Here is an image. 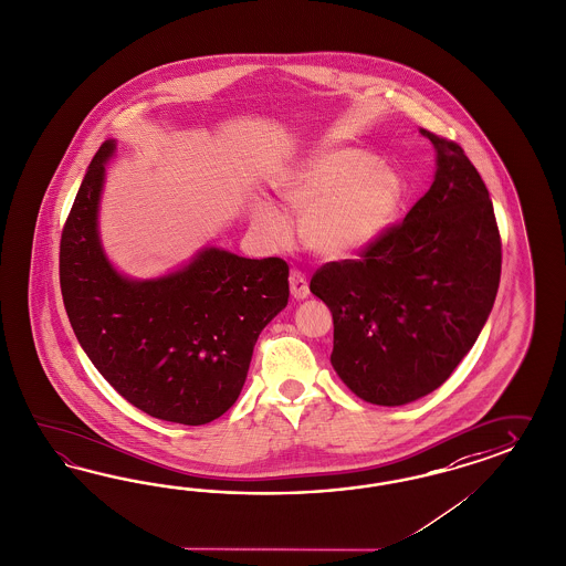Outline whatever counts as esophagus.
Segmentation results:
<instances>
[{
	"label": "esophagus",
	"mask_w": 566,
	"mask_h": 566,
	"mask_svg": "<svg viewBox=\"0 0 566 566\" xmlns=\"http://www.w3.org/2000/svg\"><path fill=\"white\" fill-rule=\"evenodd\" d=\"M289 282H291V294L294 296V298H296V301H301V298H307V275L303 274V272H298V270H292Z\"/></svg>",
	"instance_id": "34e87169"
}]
</instances>
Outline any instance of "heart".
<instances>
[{"mask_svg": "<svg viewBox=\"0 0 566 566\" xmlns=\"http://www.w3.org/2000/svg\"><path fill=\"white\" fill-rule=\"evenodd\" d=\"M371 155L353 149L311 157L282 185L286 206L303 219V240L326 259H346L365 251L395 220L402 180L392 168L371 164ZM258 222L284 237L289 226L272 203L261 201Z\"/></svg>", "mask_w": 566, "mask_h": 566, "instance_id": "b5f03b06", "label": "heart"}]
</instances>
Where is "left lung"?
<instances>
[{
	"label": "left lung",
	"instance_id": "left-lung-1",
	"mask_svg": "<svg viewBox=\"0 0 566 566\" xmlns=\"http://www.w3.org/2000/svg\"><path fill=\"white\" fill-rule=\"evenodd\" d=\"M438 151L428 192L357 259L322 265L308 289L334 317L332 365L365 402L407 405L440 388L496 301L494 206L463 147L421 128Z\"/></svg>",
	"mask_w": 566,
	"mask_h": 566
}]
</instances>
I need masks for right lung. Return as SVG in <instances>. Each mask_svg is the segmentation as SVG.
Segmentation results:
<instances>
[{
	"instance_id": "add662e5",
	"label": "right lung",
	"mask_w": 566,
	"mask_h": 566,
	"mask_svg": "<svg viewBox=\"0 0 566 566\" xmlns=\"http://www.w3.org/2000/svg\"><path fill=\"white\" fill-rule=\"evenodd\" d=\"M105 140L62 230L60 286L70 326L112 388L147 415L203 426L244 386L261 329L289 303V263L209 247L187 268L128 280L103 255L97 209Z\"/></svg>"
}]
</instances>
